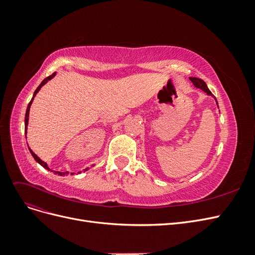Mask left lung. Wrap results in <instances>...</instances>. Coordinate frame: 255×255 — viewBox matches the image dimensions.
Wrapping results in <instances>:
<instances>
[{"mask_svg":"<svg viewBox=\"0 0 255 255\" xmlns=\"http://www.w3.org/2000/svg\"><path fill=\"white\" fill-rule=\"evenodd\" d=\"M189 80L192 82V84H194L197 88L202 89L204 92H206V94H207L208 96H212V97H214V99L216 100L215 96L212 94L211 90L207 88L206 84H205V82H204L203 80H201V79H198V78H189ZM216 103H217V100H216ZM217 106H218V103H217ZM218 109H219V106H218Z\"/></svg>","mask_w":255,"mask_h":255,"instance_id":"8db88e82","label":"left lung"}]
</instances>
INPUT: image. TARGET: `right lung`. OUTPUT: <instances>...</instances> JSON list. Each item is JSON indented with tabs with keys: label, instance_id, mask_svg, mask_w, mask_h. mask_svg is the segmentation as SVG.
Segmentation results:
<instances>
[{
	"label": "right lung",
	"instance_id": "obj_1",
	"mask_svg": "<svg viewBox=\"0 0 255 255\" xmlns=\"http://www.w3.org/2000/svg\"><path fill=\"white\" fill-rule=\"evenodd\" d=\"M55 74H56V72H54L53 74H51L50 76H48V78H45L42 82H41V84L39 85V86L37 87V89L35 90V92H34V96H33V98H32V100H30V102L28 103V105H27V109H26V113H25V136H26V128H27V125H28V115H29V107H30V105H32V102H33V100H34V98H35V96L37 95V92L40 90V88L43 86V85L47 83L48 81H50L52 78H54V76H55ZM28 150H29V152H30V154H32L33 155V157L35 158V160L37 161V163H39L43 168H45V169H48V170H51V169L48 167V165H47V163H44V161H42L39 157H38L36 154L30 150L29 148H28ZM88 169V168H87ZM87 169H85V170H87ZM54 173L55 174H58V175H65V174H68L69 172L68 171H66V172H59V171H54ZM71 174H73V173H71Z\"/></svg>",
	"mask_w": 255,
	"mask_h": 255
}]
</instances>
